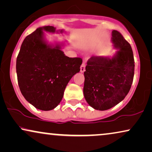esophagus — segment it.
Returning <instances> with one entry per match:
<instances>
[{
	"label": "esophagus",
	"mask_w": 152,
	"mask_h": 152,
	"mask_svg": "<svg viewBox=\"0 0 152 152\" xmlns=\"http://www.w3.org/2000/svg\"><path fill=\"white\" fill-rule=\"evenodd\" d=\"M85 70H86V64H85V62H83L81 66H80V72H84Z\"/></svg>",
	"instance_id": "obj_1"
}]
</instances>
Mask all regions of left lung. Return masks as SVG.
Instances as JSON below:
<instances>
[{"mask_svg": "<svg viewBox=\"0 0 152 152\" xmlns=\"http://www.w3.org/2000/svg\"><path fill=\"white\" fill-rule=\"evenodd\" d=\"M111 42L117 49L114 55L92 56L84 72L85 99L95 110H108L118 104L128 94L133 83L135 64L131 45L115 30Z\"/></svg>", "mask_w": 152, "mask_h": 152, "instance_id": "1", "label": "left lung"}]
</instances>
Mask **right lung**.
Returning <instances> with one entry per match:
<instances>
[{"mask_svg": "<svg viewBox=\"0 0 152 152\" xmlns=\"http://www.w3.org/2000/svg\"><path fill=\"white\" fill-rule=\"evenodd\" d=\"M44 32L61 33L53 26H43L28 35L17 58L18 84L26 100L42 110H53L60 104L66 85L80 72L83 60L69 58L62 48L64 42L48 43Z\"/></svg>", "mask_w": 152, "mask_h": 152, "instance_id": "add662e5", "label": "right lung"}]
</instances>
